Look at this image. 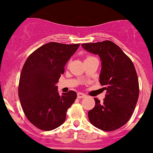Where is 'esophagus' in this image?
Masks as SVG:
<instances>
[{"mask_svg": "<svg viewBox=\"0 0 153 153\" xmlns=\"http://www.w3.org/2000/svg\"><path fill=\"white\" fill-rule=\"evenodd\" d=\"M86 95L85 94L82 93V92H78V98H85Z\"/></svg>", "mask_w": 153, "mask_h": 153, "instance_id": "34e87169", "label": "esophagus"}]
</instances>
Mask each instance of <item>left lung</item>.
Segmentation results:
<instances>
[{
	"label": "left lung",
	"mask_w": 153,
	"mask_h": 153,
	"mask_svg": "<svg viewBox=\"0 0 153 153\" xmlns=\"http://www.w3.org/2000/svg\"><path fill=\"white\" fill-rule=\"evenodd\" d=\"M101 61L100 84L106 90L104 102L95 98V106L88 112L90 123L104 131L124 126L132 116L139 95L136 71L130 58L110 41L81 44Z\"/></svg>",
	"instance_id": "left-lung-1"
}]
</instances>
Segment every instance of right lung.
Wrapping results in <instances>:
<instances>
[{
  "instance_id": "add662e5",
  "label": "right lung",
  "mask_w": 153,
  "mask_h": 153,
  "mask_svg": "<svg viewBox=\"0 0 153 153\" xmlns=\"http://www.w3.org/2000/svg\"><path fill=\"white\" fill-rule=\"evenodd\" d=\"M79 46L48 43L32 52L22 68L18 96L26 117L38 129L49 131L61 126L76 99L72 90L60 95L56 84Z\"/></svg>"
}]
</instances>
